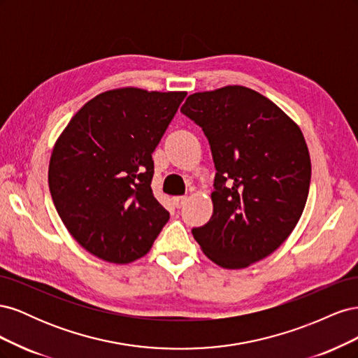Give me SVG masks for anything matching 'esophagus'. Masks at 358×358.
Returning a JSON list of instances; mask_svg holds the SVG:
<instances>
[{
    "label": "esophagus",
    "instance_id": "34e87169",
    "mask_svg": "<svg viewBox=\"0 0 358 358\" xmlns=\"http://www.w3.org/2000/svg\"><path fill=\"white\" fill-rule=\"evenodd\" d=\"M187 200H188V197H187V196H178V197H173V204H175L176 208L179 209V208H182L183 204L187 203Z\"/></svg>",
    "mask_w": 358,
    "mask_h": 358
}]
</instances>
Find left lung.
I'll list each match as a JSON object with an SVG mask.
<instances>
[{
  "label": "left lung",
  "mask_w": 358,
  "mask_h": 358,
  "mask_svg": "<svg viewBox=\"0 0 358 358\" xmlns=\"http://www.w3.org/2000/svg\"><path fill=\"white\" fill-rule=\"evenodd\" d=\"M180 112L208 137L216 175L213 213L192 229L213 263L243 268L282 245L305 209L309 150L279 107L245 86L189 95Z\"/></svg>",
  "instance_id": "8db88e82"
}]
</instances>
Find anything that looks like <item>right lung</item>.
Segmentation results:
<instances>
[{
	"label": "right lung",
	"instance_id": "add662e5",
	"mask_svg": "<svg viewBox=\"0 0 358 358\" xmlns=\"http://www.w3.org/2000/svg\"><path fill=\"white\" fill-rule=\"evenodd\" d=\"M187 92L106 91L76 113L49 162L59 218L86 251L125 264L143 257L170 213L154 197L152 152Z\"/></svg>",
	"mask_w": 358,
	"mask_h": 358
}]
</instances>
